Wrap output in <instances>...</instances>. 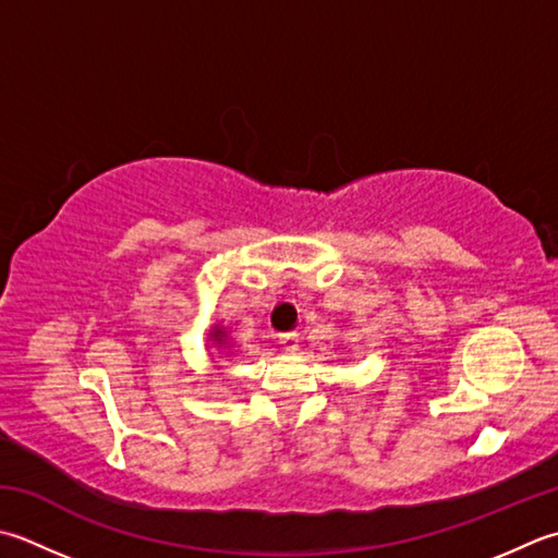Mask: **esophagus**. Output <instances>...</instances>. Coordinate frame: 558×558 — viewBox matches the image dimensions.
<instances>
[{
  "instance_id": "1",
  "label": "esophagus",
  "mask_w": 558,
  "mask_h": 558,
  "mask_svg": "<svg viewBox=\"0 0 558 558\" xmlns=\"http://www.w3.org/2000/svg\"><path fill=\"white\" fill-rule=\"evenodd\" d=\"M280 343H282V348H286V351H290V353H298V351H300V336L294 333V331L282 333V336H280Z\"/></svg>"
}]
</instances>
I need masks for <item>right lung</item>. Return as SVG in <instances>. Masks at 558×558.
Segmentation results:
<instances>
[{
    "instance_id": "right-lung-1",
    "label": "right lung",
    "mask_w": 558,
    "mask_h": 558,
    "mask_svg": "<svg viewBox=\"0 0 558 558\" xmlns=\"http://www.w3.org/2000/svg\"><path fill=\"white\" fill-rule=\"evenodd\" d=\"M229 333L232 331H227L222 324H213L210 333H207V343H210V348H215L217 353H227V357L234 353V341Z\"/></svg>"
}]
</instances>
